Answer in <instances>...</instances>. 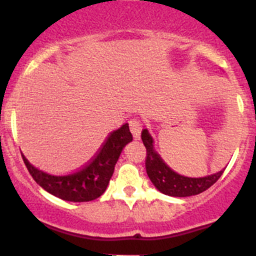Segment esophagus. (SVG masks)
<instances>
[{
	"instance_id": "34e87169",
	"label": "esophagus",
	"mask_w": 256,
	"mask_h": 256,
	"mask_svg": "<svg viewBox=\"0 0 256 256\" xmlns=\"http://www.w3.org/2000/svg\"><path fill=\"white\" fill-rule=\"evenodd\" d=\"M128 126H130V131L131 134H132L134 138H135V140H138L141 136V131H142V122H141L140 118H131V120L128 121Z\"/></svg>"
}]
</instances>
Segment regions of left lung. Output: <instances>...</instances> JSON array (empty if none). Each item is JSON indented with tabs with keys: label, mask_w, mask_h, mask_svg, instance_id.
I'll return each instance as SVG.
<instances>
[{
	"label": "left lung",
	"mask_w": 256,
	"mask_h": 256,
	"mask_svg": "<svg viewBox=\"0 0 256 256\" xmlns=\"http://www.w3.org/2000/svg\"><path fill=\"white\" fill-rule=\"evenodd\" d=\"M141 138L146 147L144 166H146L147 174L154 187L164 194L171 196V197H190V196L200 194V193L207 190L209 187H212L223 174L224 171L202 178L180 176L172 171L157 154V152L154 150V144H152L154 140L147 132V130H142Z\"/></svg>",
	"instance_id": "obj_1"
}]
</instances>
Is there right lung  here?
<instances>
[{"label": "right lung", "mask_w": 256, "mask_h": 256, "mask_svg": "<svg viewBox=\"0 0 256 256\" xmlns=\"http://www.w3.org/2000/svg\"><path fill=\"white\" fill-rule=\"evenodd\" d=\"M132 141L128 124L112 131L98 154L78 171L66 176H52L33 167L23 157L33 180L48 193L69 202H89L106 190L124 146Z\"/></svg>", "instance_id": "right-lung-1"}]
</instances>
